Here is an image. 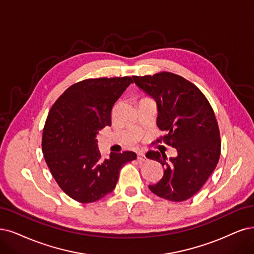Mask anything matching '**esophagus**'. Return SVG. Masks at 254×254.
Instances as JSON below:
<instances>
[{
	"mask_svg": "<svg viewBox=\"0 0 254 254\" xmlns=\"http://www.w3.org/2000/svg\"><path fill=\"white\" fill-rule=\"evenodd\" d=\"M137 159L139 161H145V154L143 153V152H139L138 154H137Z\"/></svg>",
	"mask_w": 254,
	"mask_h": 254,
	"instance_id": "obj_1",
	"label": "esophagus"
}]
</instances>
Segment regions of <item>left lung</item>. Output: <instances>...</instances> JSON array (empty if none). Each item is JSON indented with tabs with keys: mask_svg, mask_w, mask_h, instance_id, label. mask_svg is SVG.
Wrapping results in <instances>:
<instances>
[{
	"mask_svg": "<svg viewBox=\"0 0 254 254\" xmlns=\"http://www.w3.org/2000/svg\"><path fill=\"white\" fill-rule=\"evenodd\" d=\"M137 86L156 100L157 126L166 135L157 139L177 149L178 156L149 151L146 158L164 167L162 179L148 185L156 195L172 202L191 198L219 162L220 130L214 112L193 83L171 72L133 76Z\"/></svg>",
	"mask_w": 254,
	"mask_h": 254,
	"instance_id": "obj_1",
	"label": "left lung"
}]
</instances>
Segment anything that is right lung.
Listing matches in <instances>:
<instances>
[{"instance_id":"right-lung-1","label":"right lung","mask_w":254,"mask_h":254,"mask_svg":"<svg viewBox=\"0 0 254 254\" xmlns=\"http://www.w3.org/2000/svg\"><path fill=\"white\" fill-rule=\"evenodd\" d=\"M132 77L90 78L72 84L54 102L43 130L45 161L56 183L73 200L92 203L115 189L121 167L134 152L102 159L96 135L111 126L112 108Z\"/></svg>"}]
</instances>
